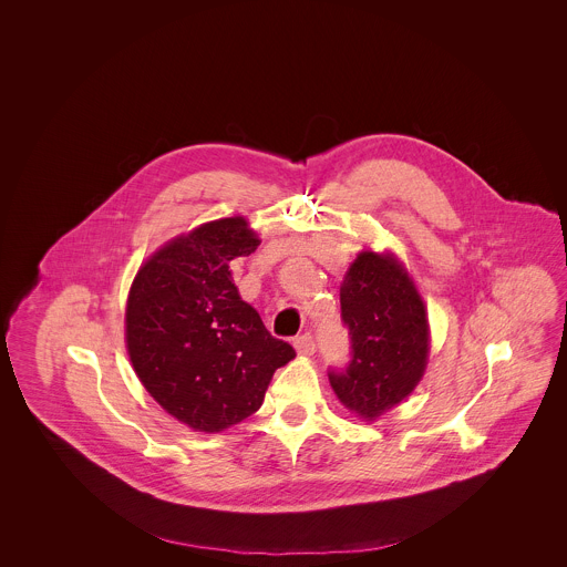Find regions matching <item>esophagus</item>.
<instances>
[{
	"mask_svg": "<svg viewBox=\"0 0 567 567\" xmlns=\"http://www.w3.org/2000/svg\"><path fill=\"white\" fill-rule=\"evenodd\" d=\"M293 347H296V351L299 354H315L317 351V342H315V338H312V333H301V336H297L296 342H293Z\"/></svg>",
	"mask_w": 567,
	"mask_h": 567,
	"instance_id": "1",
	"label": "esophagus"
}]
</instances>
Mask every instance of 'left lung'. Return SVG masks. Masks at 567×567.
Returning <instances> with one entry per match:
<instances>
[{"mask_svg": "<svg viewBox=\"0 0 567 567\" xmlns=\"http://www.w3.org/2000/svg\"><path fill=\"white\" fill-rule=\"evenodd\" d=\"M340 306L351 361L331 368L329 382L351 412L374 421L423 378L430 354L425 303L393 255L363 250L344 276Z\"/></svg>", "mask_w": 567, "mask_h": 567, "instance_id": "left-lung-1", "label": "left lung"}]
</instances>
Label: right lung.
Returning <instances> with one entry per match:
<instances>
[{
  "instance_id": "obj_1",
  "label": "right lung",
  "mask_w": 567,
  "mask_h": 567,
  "mask_svg": "<svg viewBox=\"0 0 567 567\" xmlns=\"http://www.w3.org/2000/svg\"><path fill=\"white\" fill-rule=\"evenodd\" d=\"M257 246L244 216L204 223L159 248L127 297L135 374L195 432H223L257 412L274 372L296 357L234 285L229 264Z\"/></svg>"
}]
</instances>
